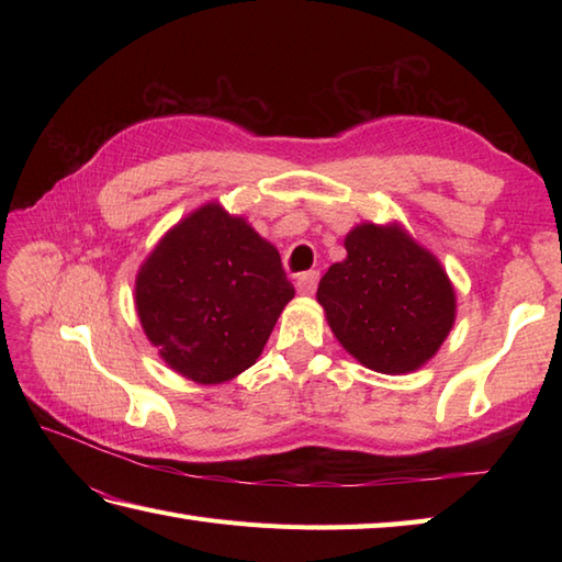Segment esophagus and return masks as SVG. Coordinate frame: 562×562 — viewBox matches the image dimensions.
Wrapping results in <instances>:
<instances>
[{
	"mask_svg": "<svg viewBox=\"0 0 562 562\" xmlns=\"http://www.w3.org/2000/svg\"><path fill=\"white\" fill-rule=\"evenodd\" d=\"M316 284H318V272L316 270L294 274V288H296V292H300V294H314L316 292Z\"/></svg>",
	"mask_w": 562,
	"mask_h": 562,
	"instance_id": "esophagus-1",
	"label": "esophagus"
}]
</instances>
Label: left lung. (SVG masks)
<instances>
[{
  "instance_id": "8db88e82",
  "label": "left lung",
  "mask_w": 562,
  "mask_h": 562,
  "mask_svg": "<svg viewBox=\"0 0 562 562\" xmlns=\"http://www.w3.org/2000/svg\"><path fill=\"white\" fill-rule=\"evenodd\" d=\"M318 282L333 336L381 374L415 372L445 342L457 296L439 260L398 224H360Z\"/></svg>"
}]
</instances>
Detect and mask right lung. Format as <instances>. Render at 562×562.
Returning a JSON list of instances; mask_svg holds the SVG:
<instances>
[{
    "label": "right lung",
    "mask_w": 562,
    "mask_h": 562,
    "mask_svg": "<svg viewBox=\"0 0 562 562\" xmlns=\"http://www.w3.org/2000/svg\"><path fill=\"white\" fill-rule=\"evenodd\" d=\"M292 296L278 248L217 202L178 222L135 280L147 338L195 384H222L254 364Z\"/></svg>",
    "instance_id": "obj_1"
}]
</instances>
